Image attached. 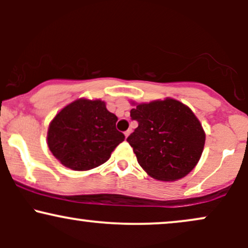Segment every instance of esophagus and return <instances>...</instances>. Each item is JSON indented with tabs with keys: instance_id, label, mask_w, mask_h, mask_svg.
<instances>
[{
	"instance_id": "esophagus-1",
	"label": "esophagus",
	"mask_w": 248,
	"mask_h": 248,
	"mask_svg": "<svg viewBox=\"0 0 248 248\" xmlns=\"http://www.w3.org/2000/svg\"><path fill=\"white\" fill-rule=\"evenodd\" d=\"M130 132H132V130H130V129H128V130H126V132H124V136H126V138H128V136H129V134H130Z\"/></svg>"
}]
</instances>
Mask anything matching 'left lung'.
<instances>
[{
	"mask_svg": "<svg viewBox=\"0 0 248 248\" xmlns=\"http://www.w3.org/2000/svg\"><path fill=\"white\" fill-rule=\"evenodd\" d=\"M130 118L139 126L127 141L148 175L176 181L198 163L205 133L186 105L173 99L140 104L130 110Z\"/></svg>",
	"mask_w": 248,
	"mask_h": 248,
	"instance_id": "obj_1",
	"label": "left lung"
}]
</instances>
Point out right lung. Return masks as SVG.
<instances>
[{
	"mask_svg": "<svg viewBox=\"0 0 248 248\" xmlns=\"http://www.w3.org/2000/svg\"><path fill=\"white\" fill-rule=\"evenodd\" d=\"M116 121L104 101L79 99L51 121L47 146L62 166L78 171L93 169L105 163L124 140Z\"/></svg>",
	"mask_w": 248,
	"mask_h": 248,
	"instance_id": "right-lung-1",
	"label": "right lung"
}]
</instances>
